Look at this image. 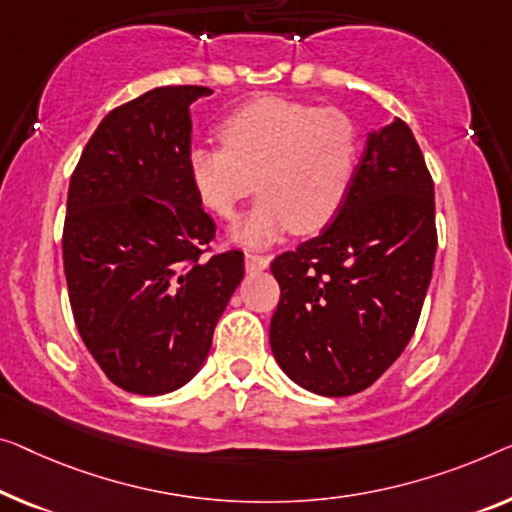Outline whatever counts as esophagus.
Here are the masks:
<instances>
[{
  "label": "esophagus",
  "instance_id": "1",
  "mask_svg": "<svg viewBox=\"0 0 512 512\" xmlns=\"http://www.w3.org/2000/svg\"><path fill=\"white\" fill-rule=\"evenodd\" d=\"M269 264H271V259L266 257V255L246 253V269L248 271H264Z\"/></svg>",
  "mask_w": 512,
  "mask_h": 512
}]
</instances>
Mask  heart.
I'll return each mask as SVG.
<instances>
[{"mask_svg": "<svg viewBox=\"0 0 512 512\" xmlns=\"http://www.w3.org/2000/svg\"><path fill=\"white\" fill-rule=\"evenodd\" d=\"M223 147L188 149V177L197 197L220 218L262 193L255 209L232 227L248 246H266L282 232H315L340 209L358 163L352 117L333 108L257 98L218 128Z\"/></svg>", "mask_w": 512, "mask_h": 512, "instance_id": "obj_1", "label": "heart"}]
</instances>
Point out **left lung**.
Returning <instances> with one entry per match:
<instances>
[{
    "label": "left lung",
    "instance_id": "obj_1",
    "mask_svg": "<svg viewBox=\"0 0 512 512\" xmlns=\"http://www.w3.org/2000/svg\"><path fill=\"white\" fill-rule=\"evenodd\" d=\"M434 255V183L395 119L368 135L322 234L273 259L280 303L269 338L285 375L326 398L375 384L416 331Z\"/></svg>",
    "mask_w": 512,
    "mask_h": 512
}]
</instances>
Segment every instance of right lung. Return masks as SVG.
<instances>
[{"label":"right lung","mask_w":512,"mask_h":512,"mask_svg":"<svg viewBox=\"0 0 512 512\" xmlns=\"http://www.w3.org/2000/svg\"><path fill=\"white\" fill-rule=\"evenodd\" d=\"M209 87H158L105 117L68 186L64 273L75 326L112 384L163 395L207 361L243 253L204 257L216 225L188 177L190 105Z\"/></svg>","instance_id":"right-lung-1"}]
</instances>
